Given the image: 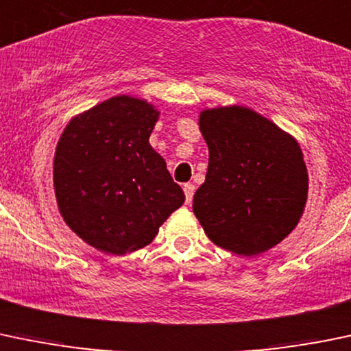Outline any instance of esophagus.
Instances as JSON below:
<instances>
[{
    "instance_id": "obj_1",
    "label": "esophagus",
    "mask_w": 351,
    "mask_h": 351,
    "mask_svg": "<svg viewBox=\"0 0 351 351\" xmlns=\"http://www.w3.org/2000/svg\"><path fill=\"white\" fill-rule=\"evenodd\" d=\"M194 191H196V187H194V184H191V182L184 184V194H186V202L193 201Z\"/></svg>"
}]
</instances>
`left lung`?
<instances>
[{"mask_svg":"<svg viewBox=\"0 0 351 351\" xmlns=\"http://www.w3.org/2000/svg\"><path fill=\"white\" fill-rule=\"evenodd\" d=\"M199 128L209 164L193 209L208 238L245 256L276 247L295 228L308 199L299 143L243 106L202 111Z\"/></svg>","mask_w":351,"mask_h":351,"instance_id":"left-lung-1","label":"left lung"}]
</instances>
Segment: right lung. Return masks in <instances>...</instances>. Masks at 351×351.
Instances as JSON below:
<instances>
[{
    "mask_svg": "<svg viewBox=\"0 0 351 351\" xmlns=\"http://www.w3.org/2000/svg\"><path fill=\"white\" fill-rule=\"evenodd\" d=\"M158 111L117 96L72 118L57 143L53 187L69 228L104 254L149 245L184 191L149 138Z\"/></svg>",
    "mask_w": 351,
    "mask_h": 351,
    "instance_id": "obj_1",
    "label": "right lung"
}]
</instances>
